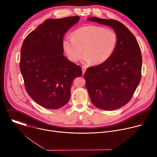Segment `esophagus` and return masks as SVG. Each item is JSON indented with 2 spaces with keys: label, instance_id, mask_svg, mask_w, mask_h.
Returning a JSON list of instances; mask_svg holds the SVG:
<instances>
[{
  "label": "esophagus",
  "instance_id": "obj_1",
  "mask_svg": "<svg viewBox=\"0 0 157 157\" xmlns=\"http://www.w3.org/2000/svg\"><path fill=\"white\" fill-rule=\"evenodd\" d=\"M86 70V67H85V66H82V75H84V73H85Z\"/></svg>",
  "mask_w": 157,
  "mask_h": 157
}]
</instances>
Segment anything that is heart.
I'll use <instances>...</instances> for the list:
<instances>
[{
	"mask_svg": "<svg viewBox=\"0 0 157 157\" xmlns=\"http://www.w3.org/2000/svg\"><path fill=\"white\" fill-rule=\"evenodd\" d=\"M71 36L65 37L62 45L67 56L73 62L78 61L84 52V63H103L113 55L117 44L116 33L100 26L81 27L75 30Z\"/></svg>",
	"mask_w": 157,
	"mask_h": 157,
	"instance_id": "heart-1",
	"label": "heart"
}]
</instances>
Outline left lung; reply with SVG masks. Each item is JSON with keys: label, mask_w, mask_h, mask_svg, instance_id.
Segmentation results:
<instances>
[{"label": "left lung", "mask_w": 157, "mask_h": 157, "mask_svg": "<svg viewBox=\"0 0 157 157\" xmlns=\"http://www.w3.org/2000/svg\"><path fill=\"white\" fill-rule=\"evenodd\" d=\"M87 20L112 27L117 36L113 55L103 63L89 67L84 75L92 103L102 110H116L130 101L140 81V48L136 37L121 22L97 17Z\"/></svg>", "instance_id": "8db88e82"}]
</instances>
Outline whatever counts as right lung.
Returning <instances> with one entry per match:
<instances>
[{"mask_svg":"<svg viewBox=\"0 0 157 157\" xmlns=\"http://www.w3.org/2000/svg\"><path fill=\"white\" fill-rule=\"evenodd\" d=\"M79 16L47 19L25 38L20 69L28 94L40 105L57 109L68 103L75 78L81 67L63 55L64 35L79 21Z\"/></svg>","mask_w":157,"mask_h":157,"instance_id":"add662e5","label":"right lung"}]
</instances>
